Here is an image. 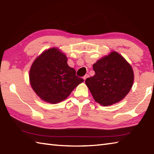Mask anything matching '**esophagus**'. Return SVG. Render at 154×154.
Masks as SVG:
<instances>
[{"label": "esophagus", "instance_id": "obj_1", "mask_svg": "<svg viewBox=\"0 0 154 154\" xmlns=\"http://www.w3.org/2000/svg\"><path fill=\"white\" fill-rule=\"evenodd\" d=\"M87 77H89V75H88V74H86V75H85V76L83 77V79H84L85 81Z\"/></svg>", "mask_w": 154, "mask_h": 154}]
</instances>
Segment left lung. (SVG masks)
<instances>
[{"mask_svg": "<svg viewBox=\"0 0 154 154\" xmlns=\"http://www.w3.org/2000/svg\"><path fill=\"white\" fill-rule=\"evenodd\" d=\"M94 76L87 78V86L94 100L110 106L122 100L133 85V69L122 55L112 51L93 65Z\"/></svg>", "mask_w": 154, "mask_h": 154, "instance_id": "left-lung-1", "label": "left lung"}]
</instances>
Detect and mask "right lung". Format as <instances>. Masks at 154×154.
<instances>
[{
  "mask_svg": "<svg viewBox=\"0 0 154 154\" xmlns=\"http://www.w3.org/2000/svg\"><path fill=\"white\" fill-rule=\"evenodd\" d=\"M30 82L37 95L45 102L56 104L67 99L83 82L67 64V58L57 48H50L35 59L30 70Z\"/></svg>",
  "mask_w": 154,
  "mask_h": 154,
  "instance_id": "add662e5",
  "label": "right lung"
}]
</instances>
